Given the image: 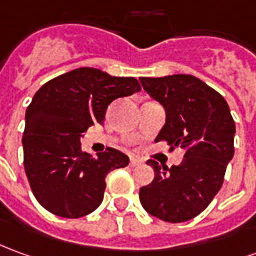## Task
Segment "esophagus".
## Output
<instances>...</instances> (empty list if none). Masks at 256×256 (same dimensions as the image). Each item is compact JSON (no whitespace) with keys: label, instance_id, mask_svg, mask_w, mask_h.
Instances as JSON below:
<instances>
[{"label":"esophagus","instance_id":"obj_1","mask_svg":"<svg viewBox=\"0 0 256 256\" xmlns=\"http://www.w3.org/2000/svg\"><path fill=\"white\" fill-rule=\"evenodd\" d=\"M142 162H141L140 159H137V158H130V166L132 168H136V166H140Z\"/></svg>","mask_w":256,"mask_h":256}]
</instances>
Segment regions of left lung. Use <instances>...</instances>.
Here are the masks:
<instances>
[{
	"mask_svg": "<svg viewBox=\"0 0 256 256\" xmlns=\"http://www.w3.org/2000/svg\"><path fill=\"white\" fill-rule=\"evenodd\" d=\"M140 82L150 97L165 108V126L155 141L186 151L182 164L172 168L146 160L155 176L140 188V202L160 220H190L220 190L233 158L236 124L230 108L218 91L191 74L140 78Z\"/></svg>",
	"mask_w": 256,
	"mask_h": 256,
	"instance_id": "left-lung-1",
	"label": "left lung"
}]
</instances>
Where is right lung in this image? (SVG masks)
Listing matches in <instances>:
<instances>
[{
	"label": "right lung",
	"mask_w": 256,
	"mask_h": 256,
	"mask_svg": "<svg viewBox=\"0 0 256 256\" xmlns=\"http://www.w3.org/2000/svg\"><path fill=\"white\" fill-rule=\"evenodd\" d=\"M134 78H115L94 68H78L47 82L26 110L23 164L41 206L62 218L91 214L102 202L105 178L128 165V156L108 148L91 156L82 134L102 124L114 100L140 91Z\"/></svg>",
	"instance_id": "add662e5"
}]
</instances>
